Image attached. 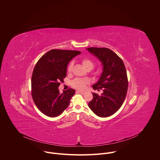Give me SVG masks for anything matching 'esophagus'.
I'll return each mask as SVG.
<instances>
[{
	"instance_id": "obj_1",
	"label": "esophagus",
	"mask_w": 160,
	"mask_h": 160,
	"mask_svg": "<svg viewBox=\"0 0 160 160\" xmlns=\"http://www.w3.org/2000/svg\"><path fill=\"white\" fill-rule=\"evenodd\" d=\"M76 92H77V93H80V94H85V92H84V91H77Z\"/></svg>"
}]
</instances>
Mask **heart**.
Returning <instances> with one entry per match:
<instances>
[{
	"label": "heart",
	"instance_id": "heart-1",
	"mask_svg": "<svg viewBox=\"0 0 160 160\" xmlns=\"http://www.w3.org/2000/svg\"><path fill=\"white\" fill-rule=\"evenodd\" d=\"M82 63L83 66L86 68H93L94 67V62L92 61H91L89 59H83L82 61ZM73 66V62H71L69 64L68 67V71L69 72H70L72 70ZM88 83V81L87 80H84V79H74L72 82V85L74 88H76V89H83L85 86L86 84Z\"/></svg>",
	"mask_w": 160,
	"mask_h": 160
}]
</instances>
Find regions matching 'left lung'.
Returning a JSON list of instances; mask_svg holds the SVG:
<instances>
[{
    "label": "left lung",
    "mask_w": 160,
    "mask_h": 160,
    "mask_svg": "<svg viewBox=\"0 0 160 160\" xmlns=\"http://www.w3.org/2000/svg\"><path fill=\"white\" fill-rule=\"evenodd\" d=\"M86 50L101 62L102 72L94 89H102L101 96L92 93L93 99L89 103L91 110L101 117L115 113L123 104L128 89V79L123 61L111 50L91 47Z\"/></svg>",
    "instance_id": "obj_1"
}]
</instances>
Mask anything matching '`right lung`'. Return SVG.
Wrapping results in <instances>:
<instances>
[{
  "label": "right lung",
  "mask_w": 160,
  "mask_h": 160,
  "mask_svg": "<svg viewBox=\"0 0 160 160\" xmlns=\"http://www.w3.org/2000/svg\"><path fill=\"white\" fill-rule=\"evenodd\" d=\"M79 51L52 50L38 60L32 77V94L38 108L45 115L54 117L68 107L75 90L59 93L60 81L66 76L67 66Z\"/></svg>",
  "instance_id": "obj_1"
}]
</instances>
